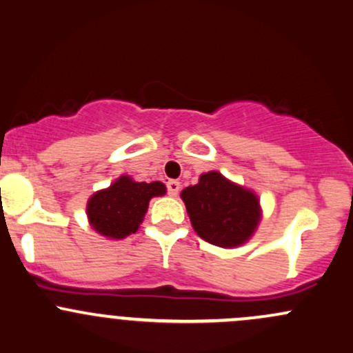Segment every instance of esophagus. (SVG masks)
Segmentation results:
<instances>
[{"instance_id":"esophagus-1","label":"esophagus","mask_w":353,"mask_h":353,"mask_svg":"<svg viewBox=\"0 0 353 353\" xmlns=\"http://www.w3.org/2000/svg\"><path fill=\"white\" fill-rule=\"evenodd\" d=\"M166 190H168L170 196H176L178 192H180V181L170 180L168 183H166Z\"/></svg>"}]
</instances>
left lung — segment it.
I'll list each match as a JSON object with an SVG mask.
<instances>
[{"label": "left lung", "mask_w": 353, "mask_h": 353, "mask_svg": "<svg viewBox=\"0 0 353 353\" xmlns=\"http://www.w3.org/2000/svg\"><path fill=\"white\" fill-rule=\"evenodd\" d=\"M190 221L200 239L221 248L243 245L262 219L259 196L219 172L203 173L181 192Z\"/></svg>", "instance_id": "obj_1"}]
</instances>
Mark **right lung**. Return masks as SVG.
<instances>
[{"label": "right lung", "instance_id": "right-lung-1", "mask_svg": "<svg viewBox=\"0 0 353 353\" xmlns=\"http://www.w3.org/2000/svg\"><path fill=\"white\" fill-rule=\"evenodd\" d=\"M165 193L166 187L161 181L146 183L123 175L90 198L86 215L94 232L106 239L121 240L140 227L150 200Z\"/></svg>", "mask_w": 353, "mask_h": 353}]
</instances>
